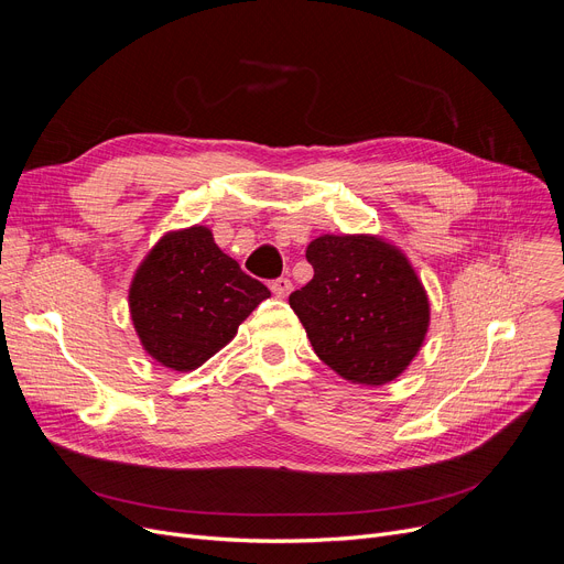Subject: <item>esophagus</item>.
<instances>
[{
	"label": "esophagus",
	"mask_w": 564,
	"mask_h": 564,
	"mask_svg": "<svg viewBox=\"0 0 564 564\" xmlns=\"http://www.w3.org/2000/svg\"><path fill=\"white\" fill-rule=\"evenodd\" d=\"M272 292L276 294L279 300H283V297H288L290 294V290H292V281L290 279H276V281H272Z\"/></svg>",
	"instance_id": "obj_1"
}]
</instances>
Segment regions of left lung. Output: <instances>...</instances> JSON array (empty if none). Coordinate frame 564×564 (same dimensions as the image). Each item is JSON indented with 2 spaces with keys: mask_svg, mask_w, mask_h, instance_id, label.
Wrapping results in <instances>:
<instances>
[{
  "mask_svg": "<svg viewBox=\"0 0 564 564\" xmlns=\"http://www.w3.org/2000/svg\"><path fill=\"white\" fill-rule=\"evenodd\" d=\"M313 279L290 294L317 357L343 379L381 387L406 370L430 324L421 279L375 235H322L306 249Z\"/></svg>",
  "mask_w": 564,
  "mask_h": 564,
  "instance_id": "obj_1",
  "label": "left lung"
}]
</instances>
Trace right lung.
<instances>
[{
  "mask_svg": "<svg viewBox=\"0 0 564 564\" xmlns=\"http://www.w3.org/2000/svg\"><path fill=\"white\" fill-rule=\"evenodd\" d=\"M270 297L240 270L205 226L166 232L130 285V315L143 349L162 366L187 372L203 366Z\"/></svg>",
  "mask_w": 564,
  "mask_h": 564,
  "instance_id": "add662e5",
  "label": "right lung"
}]
</instances>
